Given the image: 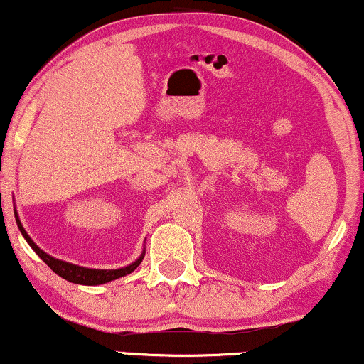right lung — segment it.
Instances as JSON below:
<instances>
[{
  "instance_id": "right-lung-1",
  "label": "right lung",
  "mask_w": 364,
  "mask_h": 364,
  "mask_svg": "<svg viewBox=\"0 0 364 364\" xmlns=\"http://www.w3.org/2000/svg\"><path fill=\"white\" fill-rule=\"evenodd\" d=\"M15 218H16V225H18V228H20L21 235L25 237V240L28 242V245L36 252V255H38L40 259L43 260L45 264H47L50 269L53 270L55 274L60 275V277H62V279L68 280V282L82 284V285H99V284L110 282V280H116L119 277H124V275L134 272V270L137 269V265L141 264L142 259H144V252H142L139 259H137L136 262H132L131 265L122 267V269H116V270L87 269V267H80V265H75V264H68V262L53 259L52 255L45 254V252L41 250V248L36 245L33 240H31L28 233H26L25 228H23L20 218H18V211L16 210H15Z\"/></svg>"
}]
</instances>
